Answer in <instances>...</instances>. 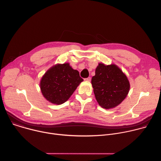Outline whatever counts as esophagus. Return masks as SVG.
<instances>
[{"mask_svg": "<svg viewBox=\"0 0 161 161\" xmlns=\"http://www.w3.org/2000/svg\"><path fill=\"white\" fill-rule=\"evenodd\" d=\"M84 80L86 82H89V81H90V78L89 77V78H85Z\"/></svg>", "mask_w": 161, "mask_h": 161, "instance_id": "1", "label": "esophagus"}]
</instances>
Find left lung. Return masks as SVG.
Wrapping results in <instances>:
<instances>
[{"label":"left lung","instance_id":"obj_1","mask_svg":"<svg viewBox=\"0 0 161 161\" xmlns=\"http://www.w3.org/2000/svg\"><path fill=\"white\" fill-rule=\"evenodd\" d=\"M99 104L111 109L119 105L127 97L130 83L126 75L116 65L99 63L91 81Z\"/></svg>","mask_w":161,"mask_h":161}]
</instances>
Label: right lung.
Wrapping results in <instances>:
<instances>
[{
	"instance_id": "1",
	"label": "right lung",
	"mask_w": 161,
	"mask_h": 161,
	"mask_svg": "<svg viewBox=\"0 0 161 161\" xmlns=\"http://www.w3.org/2000/svg\"><path fill=\"white\" fill-rule=\"evenodd\" d=\"M83 80L69 63L56 64L45 73L40 81L43 96L55 104H62L73 94Z\"/></svg>"
}]
</instances>
